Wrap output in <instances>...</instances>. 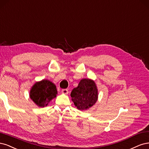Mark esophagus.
Returning <instances> with one entry per match:
<instances>
[{
	"mask_svg": "<svg viewBox=\"0 0 149 149\" xmlns=\"http://www.w3.org/2000/svg\"><path fill=\"white\" fill-rule=\"evenodd\" d=\"M62 94H65V95H68V93H69V91H68V90H67V89H63L62 90Z\"/></svg>",
	"mask_w": 149,
	"mask_h": 149,
	"instance_id": "obj_1",
	"label": "esophagus"
}]
</instances>
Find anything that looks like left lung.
Segmentation results:
<instances>
[{"instance_id":"left-lung-1","label":"left lung","mask_w":149,"mask_h":149,"mask_svg":"<svg viewBox=\"0 0 149 149\" xmlns=\"http://www.w3.org/2000/svg\"><path fill=\"white\" fill-rule=\"evenodd\" d=\"M70 97L79 110L84 111L90 108L97 102L98 90L95 81L90 79L80 80L77 87L71 92Z\"/></svg>"}]
</instances>
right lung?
Segmentation results:
<instances>
[{
  "label": "right lung",
  "instance_id": "add662e5",
  "mask_svg": "<svg viewBox=\"0 0 149 149\" xmlns=\"http://www.w3.org/2000/svg\"><path fill=\"white\" fill-rule=\"evenodd\" d=\"M29 95L31 100L38 107L43 108L47 106L51 101L56 97L57 91L53 82L43 79L36 81L32 86Z\"/></svg>",
  "mask_w": 149,
  "mask_h": 149
}]
</instances>
